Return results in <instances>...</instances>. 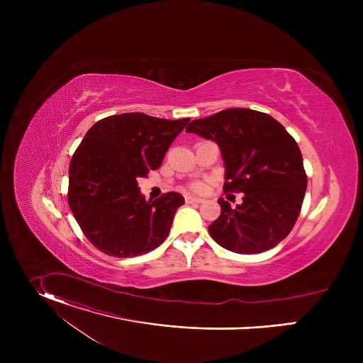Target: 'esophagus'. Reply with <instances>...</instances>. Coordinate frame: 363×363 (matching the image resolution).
<instances>
[{"instance_id": "obj_1", "label": "esophagus", "mask_w": 363, "mask_h": 363, "mask_svg": "<svg viewBox=\"0 0 363 363\" xmlns=\"http://www.w3.org/2000/svg\"><path fill=\"white\" fill-rule=\"evenodd\" d=\"M185 201H186V203H199V202H202L201 198L192 196V195H186V196H185Z\"/></svg>"}]
</instances>
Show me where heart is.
Segmentation results:
<instances>
[{
    "mask_svg": "<svg viewBox=\"0 0 363 363\" xmlns=\"http://www.w3.org/2000/svg\"><path fill=\"white\" fill-rule=\"evenodd\" d=\"M194 188H195V189H202V185H201V184H195Z\"/></svg>",
    "mask_w": 363,
    "mask_h": 363,
    "instance_id": "heart-1",
    "label": "heart"
}]
</instances>
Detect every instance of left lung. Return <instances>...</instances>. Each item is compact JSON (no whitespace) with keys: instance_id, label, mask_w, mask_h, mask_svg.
<instances>
[{"instance_id":"8db88e82","label":"left lung","mask_w":363,"mask_h":363,"mask_svg":"<svg viewBox=\"0 0 363 363\" xmlns=\"http://www.w3.org/2000/svg\"><path fill=\"white\" fill-rule=\"evenodd\" d=\"M185 130L218 145L224 191L242 192L235 208L218 199L221 214L208 227L214 241L233 252L258 254L284 240L307 188L301 152L284 126L267 113L234 108L195 119Z\"/></svg>"}]
</instances>
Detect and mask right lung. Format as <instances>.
<instances>
[{
  "label": "right lung",
  "mask_w": 363,
  "mask_h": 363,
  "mask_svg": "<svg viewBox=\"0 0 363 363\" xmlns=\"http://www.w3.org/2000/svg\"><path fill=\"white\" fill-rule=\"evenodd\" d=\"M189 118L168 121L122 113L96 122L69 168V205L89 241L113 257H136L160 247L185 202L178 192L146 201L138 178L158 169Z\"/></svg>",
  "instance_id": "right-lung-1"
}]
</instances>
